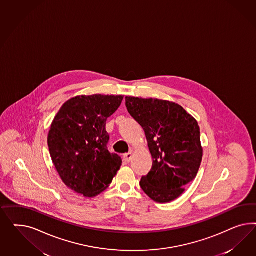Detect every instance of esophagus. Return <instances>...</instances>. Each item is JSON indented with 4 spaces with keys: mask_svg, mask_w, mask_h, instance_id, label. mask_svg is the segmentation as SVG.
<instances>
[{
    "mask_svg": "<svg viewBox=\"0 0 256 256\" xmlns=\"http://www.w3.org/2000/svg\"><path fill=\"white\" fill-rule=\"evenodd\" d=\"M132 156H133V151H130L128 153L124 154V160L126 163L130 162L132 160Z\"/></svg>",
    "mask_w": 256,
    "mask_h": 256,
    "instance_id": "esophagus-1",
    "label": "esophagus"
}]
</instances>
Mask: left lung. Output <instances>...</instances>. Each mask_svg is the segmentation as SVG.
I'll list each match as a JSON object with an SVG mask.
<instances>
[{
  "label": "left lung",
  "mask_w": 256,
  "mask_h": 256,
  "mask_svg": "<svg viewBox=\"0 0 256 256\" xmlns=\"http://www.w3.org/2000/svg\"><path fill=\"white\" fill-rule=\"evenodd\" d=\"M128 112L148 140L153 165L140 186L153 201L178 199L197 176L202 158L200 128L178 103L158 98L126 96Z\"/></svg>",
  "instance_id": "1"
}]
</instances>
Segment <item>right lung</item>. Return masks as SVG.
Here are the masks:
<instances>
[{
    "label": "right lung",
    "mask_w": 256,
    "mask_h": 256,
    "mask_svg": "<svg viewBox=\"0 0 256 256\" xmlns=\"http://www.w3.org/2000/svg\"><path fill=\"white\" fill-rule=\"evenodd\" d=\"M124 96H77L64 103L48 134L52 160L64 185L92 198L104 192L122 160L107 149L106 122Z\"/></svg>",
    "instance_id": "add662e5"
}]
</instances>
